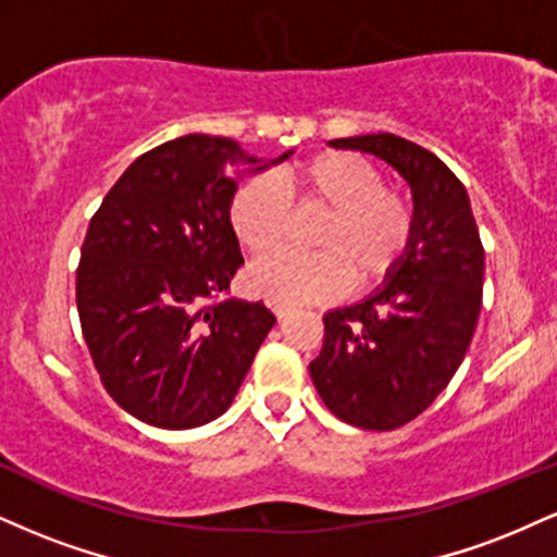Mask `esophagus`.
I'll use <instances>...</instances> for the list:
<instances>
[{
	"label": "esophagus",
	"instance_id": "34e87169",
	"mask_svg": "<svg viewBox=\"0 0 557 557\" xmlns=\"http://www.w3.org/2000/svg\"><path fill=\"white\" fill-rule=\"evenodd\" d=\"M272 311H274V317H277V319H285L287 314H290V306H285V304H272Z\"/></svg>",
	"mask_w": 557,
	"mask_h": 557
}]
</instances>
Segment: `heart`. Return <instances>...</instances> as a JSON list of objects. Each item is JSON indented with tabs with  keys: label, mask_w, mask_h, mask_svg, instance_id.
Listing matches in <instances>:
<instances>
[{
	"label": "heart",
	"mask_w": 557,
	"mask_h": 557,
	"mask_svg": "<svg viewBox=\"0 0 557 557\" xmlns=\"http://www.w3.org/2000/svg\"><path fill=\"white\" fill-rule=\"evenodd\" d=\"M324 209L311 235L314 253H280L248 270V287L272 304H309L385 280L411 248L417 207L406 190L385 183L367 157L327 151L251 177L227 203V225L251 257H267L287 235V203Z\"/></svg>",
	"instance_id": "obj_1"
}]
</instances>
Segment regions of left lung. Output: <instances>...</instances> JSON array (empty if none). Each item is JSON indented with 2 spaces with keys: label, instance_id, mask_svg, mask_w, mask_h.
<instances>
[{
  "label": "left lung",
  "instance_id": "8db88e82",
  "mask_svg": "<svg viewBox=\"0 0 557 557\" xmlns=\"http://www.w3.org/2000/svg\"><path fill=\"white\" fill-rule=\"evenodd\" d=\"M330 144L382 157L411 183L417 235L374 296L324 314L322 350L309 372L345 424L398 430L461 367L482 311L484 246L463 183L424 146L393 133Z\"/></svg>",
  "mask_w": 557,
  "mask_h": 557
}]
</instances>
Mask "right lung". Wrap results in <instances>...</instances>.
I'll list each match as a JSON object with an SVG mask.
<instances>
[{
    "instance_id": "obj_1",
    "label": "right lung",
    "mask_w": 557,
    "mask_h": 557,
    "mask_svg": "<svg viewBox=\"0 0 557 557\" xmlns=\"http://www.w3.org/2000/svg\"><path fill=\"white\" fill-rule=\"evenodd\" d=\"M227 159L246 157L203 133L146 151L83 238L75 304L88 354L114 403L159 430L225 413L274 324L261 300L227 296L243 264L227 225Z\"/></svg>"
}]
</instances>
